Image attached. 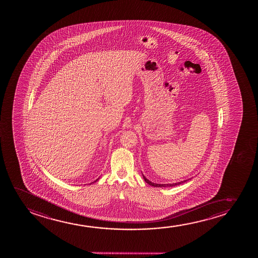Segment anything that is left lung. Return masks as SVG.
Here are the masks:
<instances>
[{
    "mask_svg": "<svg viewBox=\"0 0 258 258\" xmlns=\"http://www.w3.org/2000/svg\"><path fill=\"white\" fill-rule=\"evenodd\" d=\"M143 177H144V180H145V182H146V183H148L149 185H151V186H153V187H173V186H176V185H180V184L183 183V182H185V181H187V180H182V181H180V182H177V183L157 184L154 183V182H152V181H150V180H149L148 179H146L144 174H143Z\"/></svg>",
    "mask_w": 258,
    "mask_h": 258,
    "instance_id": "obj_1",
    "label": "left lung"
}]
</instances>
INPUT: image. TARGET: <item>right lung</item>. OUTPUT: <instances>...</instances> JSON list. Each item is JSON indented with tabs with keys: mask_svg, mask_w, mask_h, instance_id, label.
<instances>
[{
	"mask_svg": "<svg viewBox=\"0 0 258 258\" xmlns=\"http://www.w3.org/2000/svg\"><path fill=\"white\" fill-rule=\"evenodd\" d=\"M99 180V179H97V180H95V181H97V180ZM95 181H94V182H95Z\"/></svg>",
	"mask_w": 258,
	"mask_h": 258,
	"instance_id": "right-lung-1",
	"label": "right lung"
}]
</instances>
